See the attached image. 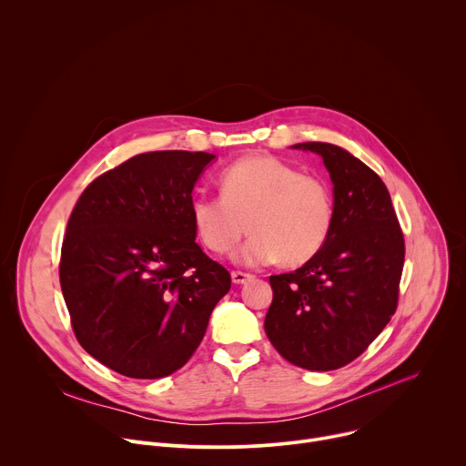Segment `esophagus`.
<instances>
[{
	"label": "esophagus",
	"mask_w": 466,
	"mask_h": 466,
	"mask_svg": "<svg viewBox=\"0 0 466 466\" xmlns=\"http://www.w3.org/2000/svg\"><path fill=\"white\" fill-rule=\"evenodd\" d=\"M254 277L250 275V273H243V271H232V282L234 284H245V282H248V280H252Z\"/></svg>",
	"instance_id": "34e87169"
}]
</instances>
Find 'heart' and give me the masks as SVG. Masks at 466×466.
I'll return each instance as SVG.
<instances>
[{"mask_svg": "<svg viewBox=\"0 0 466 466\" xmlns=\"http://www.w3.org/2000/svg\"><path fill=\"white\" fill-rule=\"evenodd\" d=\"M221 195H197L189 214L198 239L216 254L228 252L247 232L252 236L236 252L247 265L279 259L297 268L315 258L336 225V191L315 173H302L275 157H245L219 177Z\"/></svg>", "mask_w": 466, "mask_h": 466, "instance_id": "obj_1", "label": "heart"}]
</instances>
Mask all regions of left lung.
Instances as JSON below:
<instances>
[{
    "instance_id": "left-lung-1",
    "label": "left lung",
    "mask_w": 466,
    "mask_h": 466,
    "mask_svg": "<svg viewBox=\"0 0 466 466\" xmlns=\"http://www.w3.org/2000/svg\"><path fill=\"white\" fill-rule=\"evenodd\" d=\"M336 191V225L322 250L293 273L273 275L265 334L289 363L336 370L360 358L398 306L404 234L383 180L345 149L306 142Z\"/></svg>"
}]
</instances>
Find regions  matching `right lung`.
Here are the masks:
<instances>
[{"mask_svg":"<svg viewBox=\"0 0 466 466\" xmlns=\"http://www.w3.org/2000/svg\"><path fill=\"white\" fill-rule=\"evenodd\" d=\"M210 153L153 151L94 178L70 216L58 277L81 347L140 380L201 345L230 273L195 241L191 191Z\"/></svg>","mask_w":466,"mask_h":466,"instance_id":"1","label":"right lung"}]
</instances>
